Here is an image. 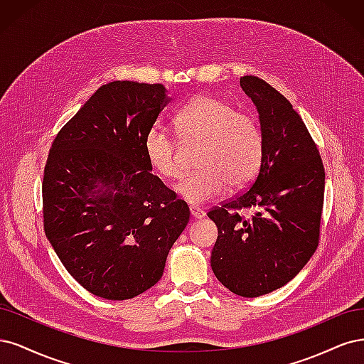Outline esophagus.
Listing matches in <instances>:
<instances>
[{
    "instance_id": "obj_1",
    "label": "esophagus",
    "mask_w": 364,
    "mask_h": 364,
    "mask_svg": "<svg viewBox=\"0 0 364 364\" xmlns=\"http://www.w3.org/2000/svg\"><path fill=\"white\" fill-rule=\"evenodd\" d=\"M191 215H192V218L193 219H203L204 216H205V213H204V210L203 208H199V207H193V205H191Z\"/></svg>"
}]
</instances>
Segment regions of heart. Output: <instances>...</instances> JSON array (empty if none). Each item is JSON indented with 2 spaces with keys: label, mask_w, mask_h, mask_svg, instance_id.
I'll return each mask as SVG.
<instances>
[{
  "label": "heart",
  "mask_w": 364,
  "mask_h": 364,
  "mask_svg": "<svg viewBox=\"0 0 364 364\" xmlns=\"http://www.w3.org/2000/svg\"><path fill=\"white\" fill-rule=\"evenodd\" d=\"M175 127L183 142L201 144L195 163L199 171L175 187L187 204L203 205L224 195L228 187L240 191L259 173L263 160L260 125L230 102L199 95L175 114ZM142 149L149 169L159 177H180L178 146L165 127L152 125L144 137Z\"/></svg>",
  "instance_id": "heart-1"
}]
</instances>
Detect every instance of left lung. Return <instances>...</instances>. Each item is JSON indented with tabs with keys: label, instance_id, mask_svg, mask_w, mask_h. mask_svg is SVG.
<instances>
[{
	"label": "left lung",
	"instance_id": "obj_1",
	"mask_svg": "<svg viewBox=\"0 0 364 364\" xmlns=\"http://www.w3.org/2000/svg\"><path fill=\"white\" fill-rule=\"evenodd\" d=\"M240 87L259 112L263 160L248 191L207 213L218 227L210 262L228 290L257 298L287 284L318 248L325 169L306 124L278 90L254 75L242 77Z\"/></svg>",
	"mask_w": 364,
	"mask_h": 364
}]
</instances>
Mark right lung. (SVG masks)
<instances>
[{"mask_svg": "<svg viewBox=\"0 0 364 364\" xmlns=\"http://www.w3.org/2000/svg\"><path fill=\"white\" fill-rule=\"evenodd\" d=\"M171 101L163 85L112 81L57 133L43 171V230L95 296L124 301L154 286L189 207L149 171L142 142Z\"/></svg>", "mask_w": 364, "mask_h": 364, "instance_id": "obj_1", "label": "right lung"}]
</instances>
